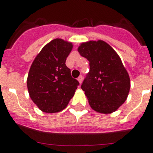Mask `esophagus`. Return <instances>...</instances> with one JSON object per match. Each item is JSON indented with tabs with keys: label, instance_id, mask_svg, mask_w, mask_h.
Here are the masks:
<instances>
[{
	"label": "esophagus",
	"instance_id": "34e87169",
	"mask_svg": "<svg viewBox=\"0 0 153 153\" xmlns=\"http://www.w3.org/2000/svg\"><path fill=\"white\" fill-rule=\"evenodd\" d=\"M77 80L79 81V83H82V82H83V76H79V77L77 78Z\"/></svg>",
	"mask_w": 153,
	"mask_h": 153
}]
</instances>
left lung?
Listing matches in <instances>:
<instances>
[{
	"label": "left lung",
	"instance_id": "obj_1",
	"mask_svg": "<svg viewBox=\"0 0 153 153\" xmlns=\"http://www.w3.org/2000/svg\"><path fill=\"white\" fill-rule=\"evenodd\" d=\"M78 51L90 61V71L81 85L90 106L101 113L115 112L130 89L129 74L120 57L102 40L83 43Z\"/></svg>",
	"mask_w": 153,
	"mask_h": 153
}]
</instances>
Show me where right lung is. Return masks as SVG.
<instances>
[{
    "mask_svg": "<svg viewBox=\"0 0 153 153\" xmlns=\"http://www.w3.org/2000/svg\"><path fill=\"white\" fill-rule=\"evenodd\" d=\"M71 43L56 38L44 46L36 56L28 74L30 97L45 113H56L66 108L79 82L72 77L66 60Z\"/></svg>",
    "mask_w": 153,
    "mask_h": 153,
    "instance_id": "1",
    "label": "right lung"
}]
</instances>
